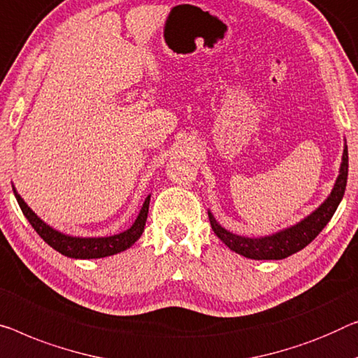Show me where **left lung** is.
<instances>
[{
    "instance_id": "1",
    "label": "left lung",
    "mask_w": 358,
    "mask_h": 358,
    "mask_svg": "<svg viewBox=\"0 0 358 358\" xmlns=\"http://www.w3.org/2000/svg\"><path fill=\"white\" fill-rule=\"evenodd\" d=\"M348 172H349V154L348 146L344 148L343 152V164H341L339 177L336 180V185L331 191V194L327 201L323 202L318 209L310 213L297 225L286 228L276 234L265 238H244L238 236L227 231L215 222L209 212V220L213 233L227 244L228 248L234 250L236 254H241L248 259L255 260H280L286 259L289 255L299 252L307 244H310L313 239L318 236V233L327 227V223L331 220L336 209H338L341 199H343L345 185H348Z\"/></svg>"
}]
</instances>
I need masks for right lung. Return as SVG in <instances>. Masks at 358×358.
Returning <instances> with one entry per match:
<instances>
[{
  "mask_svg": "<svg viewBox=\"0 0 358 358\" xmlns=\"http://www.w3.org/2000/svg\"><path fill=\"white\" fill-rule=\"evenodd\" d=\"M14 194L20 206V210H22V213L27 217V220L30 222V225L34 227V230L40 234V238H43V241L50 244V246L52 249H56L57 252L72 259H101L108 257V255H114L117 252H122V250L130 248L131 244L141 236L143 231H145L149 210V199H151V196L146 197L145 204H143L140 210V215H138L135 223L124 233L114 234V236L108 238H73L48 227L46 223L40 220V218L35 215V212L25 204L22 197L15 193V189Z\"/></svg>",
  "mask_w": 358,
  "mask_h": 358,
  "instance_id": "1",
  "label": "right lung"
}]
</instances>
